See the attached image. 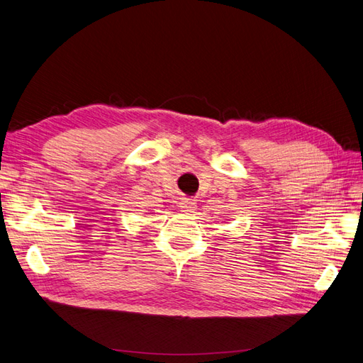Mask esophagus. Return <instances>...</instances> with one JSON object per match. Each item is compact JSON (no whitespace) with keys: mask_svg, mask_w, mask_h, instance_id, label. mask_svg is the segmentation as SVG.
<instances>
[{"mask_svg":"<svg viewBox=\"0 0 363 363\" xmlns=\"http://www.w3.org/2000/svg\"><path fill=\"white\" fill-rule=\"evenodd\" d=\"M179 208L184 213H191V211H194L196 202L193 201V199H184V201H181V203H179Z\"/></svg>","mask_w":363,"mask_h":363,"instance_id":"obj_1","label":"esophagus"}]
</instances>
